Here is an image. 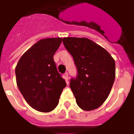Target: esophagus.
<instances>
[{"label": "esophagus", "instance_id": "esophagus-1", "mask_svg": "<svg viewBox=\"0 0 134 134\" xmlns=\"http://www.w3.org/2000/svg\"><path fill=\"white\" fill-rule=\"evenodd\" d=\"M65 76L66 77H69V74L67 72H65Z\"/></svg>", "mask_w": 134, "mask_h": 134}]
</instances>
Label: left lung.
<instances>
[{"mask_svg": "<svg viewBox=\"0 0 134 134\" xmlns=\"http://www.w3.org/2000/svg\"><path fill=\"white\" fill-rule=\"evenodd\" d=\"M63 42L74 58L77 76L69 86L77 105L84 110L100 107L109 96L115 79V63L110 54L86 38L67 37Z\"/></svg>", "mask_w": 134, "mask_h": 134, "instance_id": "left-lung-1", "label": "left lung"}]
</instances>
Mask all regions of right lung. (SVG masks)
I'll use <instances>...</instances> for the list:
<instances>
[{
	"label": "right lung",
	"mask_w": 134,
	"mask_h": 134,
	"mask_svg": "<svg viewBox=\"0 0 134 134\" xmlns=\"http://www.w3.org/2000/svg\"><path fill=\"white\" fill-rule=\"evenodd\" d=\"M61 42L60 38L40 40L21 56L16 66L19 91L29 105L40 112L54 110L67 86L53 59Z\"/></svg>",
	"instance_id": "add662e5"
}]
</instances>
